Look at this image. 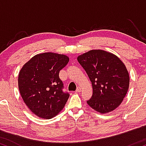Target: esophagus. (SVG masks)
I'll return each instance as SVG.
<instances>
[{
	"instance_id": "1",
	"label": "esophagus",
	"mask_w": 146,
	"mask_h": 146,
	"mask_svg": "<svg viewBox=\"0 0 146 146\" xmlns=\"http://www.w3.org/2000/svg\"><path fill=\"white\" fill-rule=\"evenodd\" d=\"M81 90H82L81 87H80V86H78V88H77V89H76V92H77V93H79V92L81 91Z\"/></svg>"
}]
</instances>
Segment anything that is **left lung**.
I'll return each mask as SVG.
<instances>
[{"label":"left lung","mask_w":146,"mask_h":146,"mask_svg":"<svg viewBox=\"0 0 146 146\" xmlns=\"http://www.w3.org/2000/svg\"><path fill=\"white\" fill-rule=\"evenodd\" d=\"M93 86L87 104L95 111L107 113L119 106L129 88L128 72L118 57L103 50H91L78 57Z\"/></svg>","instance_id":"1"}]
</instances>
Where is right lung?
<instances>
[{"label": "right lung", "instance_id": "right-lung-1", "mask_svg": "<svg viewBox=\"0 0 146 146\" xmlns=\"http://www.w3.org/2000/svg\"><path fill=\"white\" fill-rule=\"evenodd\" d=\"M69 58L65 55L44 53L33 56L18 75V88L25 104L33 114L51 119L63 109L69 98L59 78Z\"/></svg>", "mask_w": 146, "mask_h": 146}]
</instances>
